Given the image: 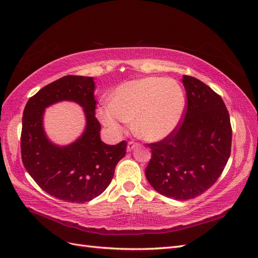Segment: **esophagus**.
<instances>
[{"label":"esophagus","mask_w":258,"mask_h":258,"mask_svg":"<svg viewBox=\"0 0 258 258\" xmlns=\"http://www.w3.org/2000/svg\"><path fill=\"white\" fill-rule=\"evenodd\" d=\"M138 146V143H135L134 141H129L128 145H127V151L131 152L132 150H135V148Z\"/></svg>","instance_id":"1"}]
</instances>
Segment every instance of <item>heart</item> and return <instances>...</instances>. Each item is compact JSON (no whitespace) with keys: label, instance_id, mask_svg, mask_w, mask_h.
<instances>
[{"label":"heart","instance_id":"1","mask_svg":"<svg viewBox=\"0 0 258 258\" xmlns=\"http://www.w3.org/2000/svg\"><path fill=\"white\" fill-rule=\"evenodd\" d=\"M185 110L186 96L178 82L147 76L117 86L110 104L99 107L97 115L115 135L121 134L123 123L132 120L140 138L158 142L176 130Z\"/></svg>","mask_w":258,"mask_h":258}]
</instances>
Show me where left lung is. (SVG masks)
Returning a JSON list of instances; mask_svg holds the SVG:
<instances>
[{
	"mask_svg": "<svg viewBox=\"0 0 258 258\" xmlns=\"http://www.w3.org/2000/svg\"><path fill=\"white\" fill-rule=\"evenodd\" d=\"M184 121L168 138L147 144L152 158L145 175L162 196L187 200L208 190L221 176L231 150V126L223 99L208 85L183 76Z\"/></svg>",
	"mask_w": 258,
	"mask_h": 258,
	"instance_id": "8db88e82",
	"label": "left lung"
}]
</instances>
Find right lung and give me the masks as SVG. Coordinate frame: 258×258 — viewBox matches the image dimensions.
<instances>
[{"mask_svg": "<svg viewBox=\"0 0 258 258\" xmlns=\"http://www.w3.org/2000/svg\"><path fill=\"white\" fill-rule=\"evenodd\" d=\"M95 89L92 77L68 75L35 93L23 111V166L43 190L63 201L83 204L98 197L110 185L117 162L126 155V141L108 145L100 138ZM61 100L82 106L86 119L81 137L62 147L50 141L42 122L44 108Z\"/></svg>", "mask_w": 258, "mask_h": 258, "instance_id": "add662e5", "label": "right lung"}]
</instances>
